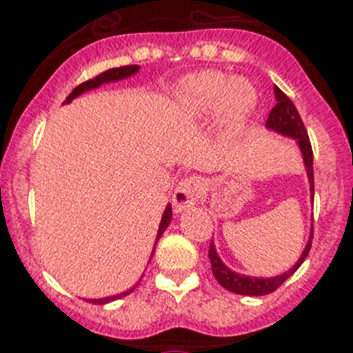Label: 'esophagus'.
Returning a JSON list of instances; mask_svg holds the SVG:
<instances>
[{
    "mask_svg": "<svg viewBox=\"0 0 353 353\" xmlns=\"http://www.w3.org/2000/svg\"><path fill=\"white\" fill-rule=\"evenodd\" d=\"M205 188H207V183H205L203 177H199V176L185 177V179L179 183V187L176 188L174 198H172L176 212L190 209L192 205L198 203V199L205 194Z\"/></svg>",
    "mask_w": 353,
    "mask_h": 353,
    "instance_id": "esophagus-1",
    "label": "esophagus"
}]
</instances>
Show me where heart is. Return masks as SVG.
I'll list each match as a JSON object with an SVG mask.
<instances>
[{
  "label": "heart",
  "mask_w": 353,
  "mask_h": 353,
  "mask_svg": "<svg viewBox=\"0 0 353 353\" xmlns=\"http://www.w3.org/2000/svg\"><path fill=\"white\" fill-rule=\"evenodd\" d=\"M177 108L190 117L221 112L227 128L240 132L258 106V93L245 79H229L218 71H205L183 80L176 93Z\"/></svg>",
  "instance_id": "b5f03b06"
}]
</instances>
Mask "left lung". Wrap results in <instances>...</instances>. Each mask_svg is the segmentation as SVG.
I'll return each instance as SVG.
<instances>
[{
	"label": "left lung",
	"mask_w": 353,
	"mask_h": 353,
	"mask_svg": "<svg viewBox=\"0 0 353 353\" xmlns=\"http://www.w3.org/2000/svg\"><path fill=\"white\" fill-rule=\"evenodd\" d=\"M274 99H276V104L269 112L268 122H265V128L273 130V132L280 133V135H285V137L295 139L299 148L302 152V157H304V166H306L307 179H310V190H312L313 198V150L312 143H310V137H307L306 128H304V122H302L301 115L296 112L295 104L290 101V97L285 95L284 91H280L276 85H274ZM312 238H313V229L312 234H310V241L306 243V249L302 251L301 258L296 260V263L290 271L279 274V276H271V279H256V276H247V274H240L229 269L225 263L221 262V258L218 256L216 252L214 243L210 241L209 247V258L210 265H212V273H214L216 280L220 282L221 288L232 291V293H238V295H249V296H260V295H269L273 293L274 290H279L280 285L284 284L285 280L290 279L291 274L295 273L296 269L301 268V263L306 260L307 252L312 249Z\"/></svg>",
	"instance_id": "1"
}]
</instances>
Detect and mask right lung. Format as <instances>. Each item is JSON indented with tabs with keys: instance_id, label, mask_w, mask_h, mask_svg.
Masks as SVG:
<instances>
[{
	"instance_id": "right-lung-1",
	"label": "right lung",
	"mask_w": 353,
	"mask_h": 353,
	"mask_svg": "<svg viewBox=\"0 0 353 353\" xmlns=\"http://www.w3.org/2000/svg\"><path fill=\"white\" fill-rule=\"evenodd\" d=\"M139 71V65H122V68H113V69H108V71H104V73L97 74L95 79L88 80V82H82L80 85H77L71 93H69V97L65 99V102H71L73 99H77L79 95H82L84 91H90V90H97L99 85L102 84H108V82H117V80H122V79H128V77H132V74H135ZM170 220H172V207L170 205H166L165 212H163V218H161V223H159V231H157V238H155V243H157V240H159L161 236H163V232L166 231V227L170 225ZM154 254V252H152ZM152 258V256H150ZM137 288V284L133 285L132 290L124 291V293H121V295H113V296H106V299H90L91 304H106V302H112V301H117V299H121V296H126L130 295L133 290Z\"/></svg>"
}]
</instances>
